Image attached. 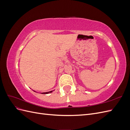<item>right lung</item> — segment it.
Listing matches in <instances>:
<instances>
[{
    "label": "right lung",
    "mask_w": 130,
    "mask_h": 130,
    "mask_svg": "<svg viewBox=\"0 0 130 130\" xmlns=\"http://www.w3.org/2000/svg\"><path fill=\"white\" fill-rule=\"evenodd\" d=\"M53 92V91H50V92H45V93H42V94H48V93H52Z\"/></svg>",
    "instance_id": "right-lung-1"
}]
</instances>
